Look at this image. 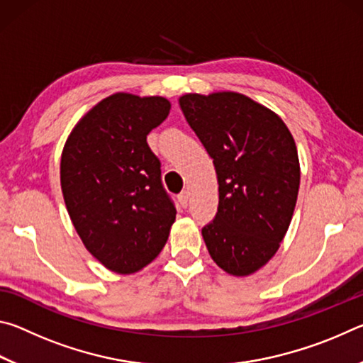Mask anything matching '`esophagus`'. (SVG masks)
Listing matches in <instances>:
<instances>
[{
  "instance_id": "obj_1",
  "label": "esophagus",
  "mask_w": 363,
  "mask_h": 363,
  "mask_svg": "<svg viewBox=\"0 0 363 363\" xmlns=\"http://www.w3.org/2000/svg\"><path fill=\"white\" fill-rule=\"evenodd\" d=\"M177 200H179V203L182 208H187L189 206V201H190V195L187 190H184L179 195H177Z\"/></svg>"
}]
</instances>
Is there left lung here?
Returning <instances> with one entry per match:
<instances>
[{"instance_id":"obj_1","label":"left lung","mask_w":363,"mask_h":363,"mask_svg":"<svg viewBox=\"0 0 363 363\" xmlns=\"http://www.w3.org/2000/svg\"><path fill=\"white\" fill-rule=\"evenodd\" d=\"M179 106L218 174V213L201 235L220 269L245 277L277 253L290 227L296 144L277 113L240 93L186 94Z\"/></svg>"}]
</instances>
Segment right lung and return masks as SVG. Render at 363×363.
I'll list each match as a JSON object with an SVG mask.
<instances>
[{
	"label": "right lung",
	"instance_id": "right-lung-1",
	"mask_svg": "<svg viewBox=\"0 0 363 363\" xmlns=\"http://www.w3.org/2000/svg\"><path fill=\"white\" fill-rule=\"evenodd\" d=\"M160 96L116 93L73 128L60 158L67 211L86 250L116 274H134L163 250L176 219L147 134L167 120Z\"/></svg>",
	"mask_w": 363,
	"mask_h": 363
}]
</instances>
